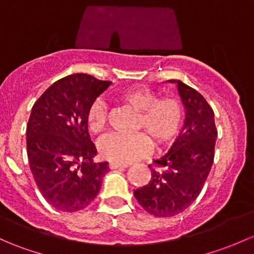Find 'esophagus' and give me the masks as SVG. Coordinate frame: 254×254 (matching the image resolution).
Returning <instances> with one entry per match:
<instances>
[{"label": "esophagus", "instance_id": "34e87169", "mask_svg": "<svg viewBox=\"0 0 254 254\" xmlns=\"http://www.w3.org/2000/svg\"><path fill=\"white\" fill-rule=\"evenodd\" d=\"M129 164H125V163H119V162H111L109 163V168L111 169H119V168H127Z\"/></svg>", "mask_w": 254, "mask_h": 254}]
</instances>
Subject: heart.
I'll return each mask as SVG.
<instances>
[{"label": "heart", "instance_id": "obj_1", "mask_svg": "<svg viewBox=\"0 0 254 254\" xmlns=\"http://www.w3.org/2000/svg\"><path fill=\"white\" fill-rule=\"evenodd\" d=\"M120 100L141 113L140 127L145 129L157 146L172 142L179 134L184 119L183 107L172 98L158 100L156 93L143 87H130L120 93ZM107 106L96 101L87 114V127L92 134H100L106 127ZM151 140L145 134L113 132L102 138L101 154L109 161L131 163L148 153Z\"/></svg>", "mask_w": 254, "mask_h": 254}]
</instances>
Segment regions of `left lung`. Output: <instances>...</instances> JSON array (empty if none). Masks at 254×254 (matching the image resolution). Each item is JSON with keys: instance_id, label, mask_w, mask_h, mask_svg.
Segmentation results:
<instances>
[{"instance_id": "1", "label": "left lung", "mask_w": 254, "mask_h": 254, "mask_svg": "<svg viewBox=\"0 0 254 254\" xmlns=\"http://www.w3.org/2000/svg\"><path fill=\"white\" fill-rule=\"evenodd\" d=\"M175 84L185 109V120L173 145L154 163L147 185L134 191L146 212L156 217H173L184 212L201 193L214 159L217 127L214 112L203 96L180 80Z\"/></svg>"}]
</instances>
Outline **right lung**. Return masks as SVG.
Wrapping results in <instances>:
<instances>
[{
	"instance_id": "obj_1",
	"label": "right lung",
	"mask_w": 254,
	"mask_h": 254,
	"mask_svg": "<svg viewBox=\"0 0 254 254\" xmlns=\"http://www.w3.org/2000/svg\"><path fill=\"white\" fill-rule=\"evenodd\" d=\"M112 81L87 74L60 79L41 95L26 127V151L40 192L62 212L86 208L97 196L108 162L93 163L97 149L87 114Z\"/></svg>"
}]
</instances>
